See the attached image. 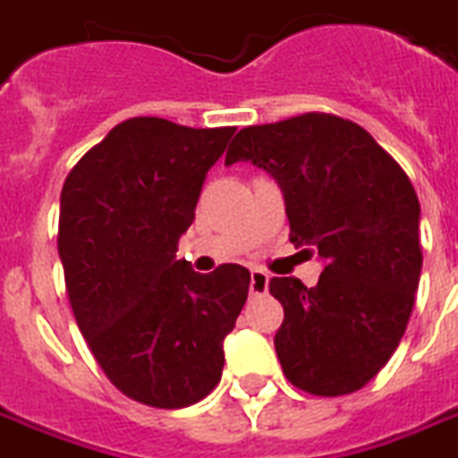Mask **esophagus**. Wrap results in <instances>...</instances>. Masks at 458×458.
<instances>
[{"label": "esophagus", "instance_id": "obj_1", "mask_svg": "<svg viewBox=\"0 0 458 458\" xmlns=\"http://www.w3.org/2000/svg\"><path fill=\"white\" fill-rule=\"evenodd\" d=\"M267 284H269L267 272H262V269H253V272H250V293L267 292Z\"/></svg>", "mask_w": 458, "mask_h": 458}]
</instances>
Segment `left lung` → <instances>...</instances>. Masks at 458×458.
I'll return each instance as SVG.
<instances>
[{
	"instance_id": "left-lung-1",
	"label": "left lung",
	"mask_w": 458,
	"mask_h": 458,
	"mask_svg": "<svg viewBox=\"0 0 458 458\" xmlns=\"http://www.w3.org/2000/svg\"><path fill=\"white\" fill-rule=\"evenodd\" d=\"M236 162L277 181L289 241L325 262L313 289L269 279L284 306L282 370L310 394L356 392L394 353L416 301L420 205L409 176L368 131L332 114L248 126L226 152L225 165Z\"/></svg>"
}]
</instances>
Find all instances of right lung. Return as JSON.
<instances>
[{"instance_id":"1","label":"right lung","mask_w":458,"mask_h":458,"mask_svg":"<svg viewBox=\"0 0 458 458\" xmlns=\"http://www.w3.org/2000/svg\"><path fill=\"white\" fill-rule=\"evenodd\" d=\"M233 131L138 116L64 181L56 243L78 327L116 389L155 409H183L217 387L248 299L246 267L200 275L176 258Z\"/></svg>"}]
</instances>
